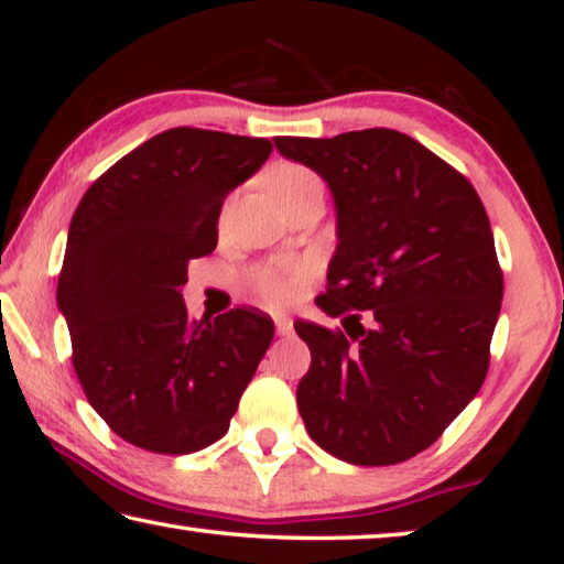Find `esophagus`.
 Segmentation results:
<instances>
[{"mask_svg":"<svg viewBox=\"0 0 564 564\" xmlns=\"http://www.w3.org/2000/svg\"><path fill=\"white\" fill-rule=\"evenodd\" d=\"M275 330H279V336H291L293 321L285 318V316H279V318H275Z\"/></svg>","mask_w":564,"mask_h":564,"instance_id":"34e87169","label":"esophagus"}]
</instances>
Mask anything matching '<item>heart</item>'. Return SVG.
Instances as JSON below:
<instances>
[{
	"instance_id": "obj_1",
	"label": "heart",
	"mask_w": 564,
	"mask_h": 564,
	"mask_svg": "<svg viewBox=\"0 0 564 564\" xmlns=\"http://www.w3.org/2000/svg\"><path fill=\"white\" fill-rule=\"evenodd\" d=\"M265 181H269V188L279 198L281 206H289L308 196H323V191H326L316 171L299 164V161H279V164L269 169ZM299 273V269H289V265H259V269L251 271V285L263 301L285 303L295 293Z\"/></svg>"
}]
</instances>
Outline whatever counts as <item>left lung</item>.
I'll use <instances>...</instances> for the list:
<instances>
[{
  "label": "left lung",
  "mask_w": 564,
  "mask_h": 564,
  "mask_svg": "<svg viewBox=\"0 0 564 564\" xmlns=\"http://www.w3.org/2000/svg\"><path fill=\"white\" fill-rule=\"evenodd\" d=\"M273 141L326 181L338 214L316 303L343 316L349 336L295 323L311 348L295 393L305 431L338 460L403 463L443 435L488 376L502 303L488 214L460 171L400 131Z\"/></svg>",
  "instance_id": "left-lung-1"
}]
</instances>
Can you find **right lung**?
Masks as SVG:
<instances>
[{
  "label": "right lung",
  "mask_w": 564,
  "mask_h": 564,
  "mask_svg": "<svg viewBox=\"0 0 564 564\" xmlns=\"http://www.w3.org/2000/svg\"><path fill=\"white\" fill-rule=\"evenodd\" d=\"M271 149L224 131H161L76 206L56 303L87 400L131 445L186 455L216 443L271 346L263 313L194 321L181 295L188 263L216 248L228 191Z\"/></svg>",
  "instance_id": "right-lung-1"
}]
</instances>
